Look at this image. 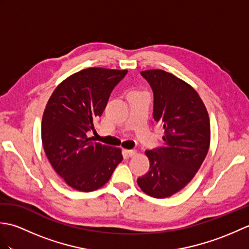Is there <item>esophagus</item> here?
I'll list each match as a JSON object with an SVG mask.
<instances>
[{"instance_id": "esophagus-1", "label": "esophagus", "mask_w": 249, "mask_h": 249, "mask_svg": "<svg viewBox=\"0 0 249 249\" xmlns=\"http://www.w3.org/2000/svg\"><path fill=\"white\" fill-rule=\"evenodd\" d=\"M126 153H127L129 157H134L137 155V151L136 150H127L126 151Z\"/></svg>"}]
</instances>
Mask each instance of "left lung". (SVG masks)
<instances>
[{
    "label": "left lung",
    "mask_w": 249,
    "mask_h": 249,
    "mask_svg": "<svg viewBox=\"0 0 249 249\" xmlns=\"http://www.w3.org/2000/svg\"><path fill=\"white\" fill-rule=\"evenodd\" d=\"M154 94L153 118L165 129L163 145L146 151L150 170L138 178L151 197L167 198L192 181L210 146V119L198 93L161 70L141 71Z\"/></svg>",
    "instance_id": "1"
}]
</instances>
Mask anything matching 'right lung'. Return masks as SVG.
Returning a JSON list of instances; mask_svg holds the SVG:
<instances>
[{"mask_svg":"<svg viewBox=\"0 0 249 249\" xmlns=\"http://www.w3.org/2000/svg\"><path fill=\"white\" fill-rule=\"evenodd\" d=\"M127 71L91 67L56 87L41 121L47 157L68 186L93 192L109 181L123 160L119 147L91 141L88 131L103 114L110 94Z\"/></svg>","mask_w":249,"mask_h":249,"instance_id":"add662e5","label":"right lung"}]
</instances>
